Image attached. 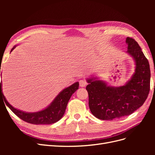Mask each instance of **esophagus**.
Returning a JSON list of instances; mask_svg holds the SVG:
<instances>
[{
  "mask_svg": "<svg viewBox=\"0 0 155 155\" xmlns=\"http://www.w3.org/2000/svg\"><path fill=\"white\" fill-rule=\"evenodd\" d=\"M87 85V83L86 81L83 80V79H81V80L79 81V86L81 87H85Z\"/></svg>",
  "mask_w": 155,
  "mask_h": 155,
  "instance_id": "obj_1",
  "label": "esophagus"
}]
</instances>
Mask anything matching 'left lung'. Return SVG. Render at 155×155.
Returning a JSON list of instances; mask_svg holds the SVG:
<instances>
[{"instance_id":"1","label":"left lung","mask_w":155,"mask_h":155,"mask_svg":"<svg viewBox=\"0 0 155 155\" xmlns=\"http://www.w3.org/2000/svg\"><path fill=\"white\" fill-rule=\"evenodd\" d=\"M127 53L134 59L135 72L124 85L112 87L96 77L87 79L88 106L92 114L103 120L130 115L146 100L150 90L149 63L138 43L127 37Z\"/></svg>"}]
</instances>
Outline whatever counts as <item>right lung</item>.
<instances>
[{
	"label": "right lung",
	"mask_w": 155,
	"mask_h": 155,
	"mask_svg": "<svg viewBox=\"0 0 155 155\" xmlns=\"http://www.w3.org/2000/svg\"><path fill=\"white\" fill-rule=\"evenodd\" d=\"M16 46H15L12 49L10 53ZM78 88L79 83L76 82L60 92L53 101L45 109L35 112H24L15 109L9 104L2 93V83H0V96H2L3 97L6 105L10 108L13 113L25 121L35 125L51 124L57 122L60 119H61L65 112L70 98Z\"/></svg>",
	"instance_id": "add662e5"
}]
</instances>
